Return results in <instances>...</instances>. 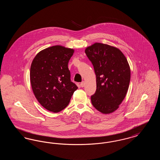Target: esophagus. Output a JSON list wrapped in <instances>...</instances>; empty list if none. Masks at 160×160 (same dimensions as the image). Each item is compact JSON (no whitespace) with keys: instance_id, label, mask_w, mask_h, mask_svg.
I'll list each match as a JSON object with an SVG mask.
<instances>
[{"instance_id":"obj_1","label":"esophagus","mask_w":160,"mask_h":160,"mask_svg":"<svg viewBox=\"0 0 160 160\" xmlns=\"http://www.w3.org/2000/svg\"><path fill=\"white\" fill-rule=\"evenodd\" d=\"M84 85H85L84 82H82L80 83V86H81L82 88H83L84 86Z\"/></svg>"}]
</instances>
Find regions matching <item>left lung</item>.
<instances>
[{
  "mask_svg": "<svg viewBox=\"0 0 160 160\" xmlns=\"http://www.w3.org/2000/svg\"><path fill=\"white\" fill-rule=\"evenodd\" d=\"M85 53L97 77V90L91 96L92 104L103 114L113 113L128 89L131 71L127 59L119 49L98 42L88 47Z\"/></svg>",
  "mask_w": 160,
  "mask_h": 160,
  "instance_id": "obj_1",
  "label": "left lung"
}]
</instances>
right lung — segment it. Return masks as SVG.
<instances>
[{"label":"right lung","mask_w":160,"mask_h":160,"mask_svg":"<svg viewBox=\"0 0 160 160\" xmlns=\"http://www.w3.org/2000/svg\"><path fill=\"white\" fill-rule=\"evenodd\" d=\"M72 48L54 46L39 52L32 62L30 79L33 92L40 104L58 113L68 105L78 87L71 81L68 67Z\"/></svg>","instance_id":"add662e5"}]
</instances>
